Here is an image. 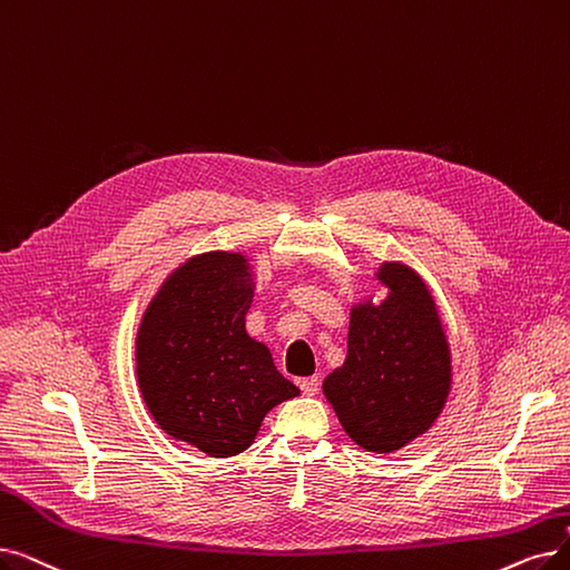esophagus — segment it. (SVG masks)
<instances>
[{
  "instance_id": "obj_1",
  "label": "esophagus",
  "mask_w": 570,
  "mask_h": 570,
  "mask_svg": "<svg viewBox=\"0 0 570 570\" xmlns=\"http://www.w3.org/2000/svg\"><path fill=\"white\" fill-rule=\"evenodd\" d=\"M301 391L305 395H316L318 393V380L316 377H305L301 380Z\"/></svg>"
}]
</instances>
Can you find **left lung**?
Returning a JSON list of instances; mask_svg holds the SVG:
<instances>
[{
  "instance_id": "8db88e82",
  "label": "left lung",
  "mask_w": 570,
  "mask_h": 570,
  "mask_svg": "<svg viewBox=\"0 0 570 570\" xmlns=\"http://www.w3.org/2000/svg\"><path fill=\"white\" fill-rule=\"evenodd\" d=\"M389 288L350 312L346 358L324 380L344 433L375 454L424 435L452 389V352L426 282L403 263H382Z\"/></svg>"
}]
</instances>
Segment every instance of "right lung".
<instances>
[{"label": "right lung", "instance_id": "right-lung-1", "mask_svg": "<svg viewBox=\"0 0 570 570\" xmlns=\"http://www.w3.org/2000/svg\"><path fill=\"white\" fill-rule=\"evenodd\" d=\"M252 301L249 258L193 256L163 282L135 340L137 382L156 424L216 459L244 452L265 414L301 395L246 333Z\"/></svg>", "mask_w": 570, "mask_h": 570}]
</instances>
